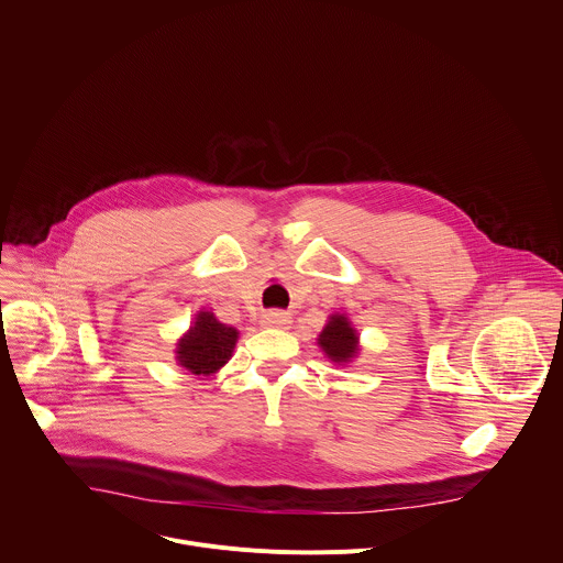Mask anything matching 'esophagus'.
<instances>
[{
    "label": "esophagus",
    "mask_w": 563,
    "mask_h": 563,
    "mask_svg": "<svg viewBox=\"0 0 563 563\" xmlns=\"http://www.w3.org/2000/svg\"><path fill=\"white\" fill-rule=\"evenodd\" d=\"M261 323H263L265 328L285 330V328H289V325H291V316H289V313H285V311H267V313L263 316Z\"/></svg>",
    "instance_id": "esophagus-1"
}]
</instances>
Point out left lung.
Masks as SVG:
<instances>
[{
	"label": "left lung",
	"instance_id": "obj_1",
	"mask_svg": "<svg viewBox=\"0 0 563 563\" xmlns=\"http://www.w3.org/2000/svg\"><path fill=\"white\" fill-rule=\"evenodd\" d=\"M318 345L323 347V352L334 361V363H347L350 358L356 356V345L358 336L354 328H350V320L341 313H334L330 318V323L325 330L320 332Z\"/></svg>",
	"mask_w": 563,
	"mask_h": 563
}]
</instances>
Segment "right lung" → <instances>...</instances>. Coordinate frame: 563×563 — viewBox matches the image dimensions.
Returning a JSON list of instances; mask_svg holds the SVG:
<instances>
[{
    "mask_svg": "<svg viewBox=\"0 0 563 563\" xmlns=\"http://www.w3.org/2000/svg\"><path fill=\"white\" fill-rule=\"evenodd\" d=\"M238 341V332L222 325L211 311H200L189 334L178 343V361L191 374H213L220 369Z\"/></svg>",
    "mask_w": 563,
    "mask_h": 563,
    "instance_id": "add662e5",
    "label": "right lung"
}]
</instances>
